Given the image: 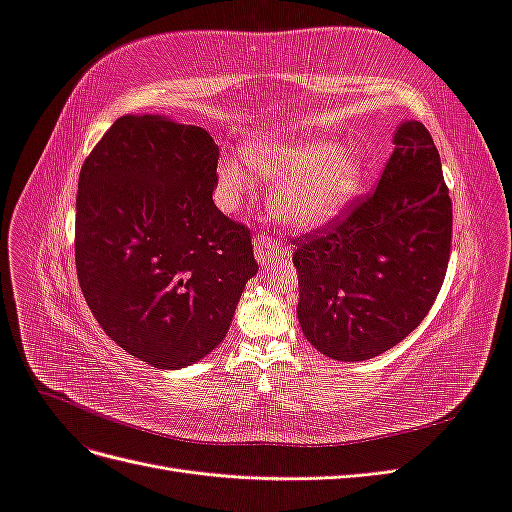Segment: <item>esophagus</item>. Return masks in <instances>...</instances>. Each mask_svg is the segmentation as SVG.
<instances>
[{"label": "esophagus", "instance_id": "34e87169", "mask_svg": "<svg viewBox=\"0 0 512 512\" xmlns=\"http://www.w3.org/2000/svg\"><path fill=\"white\" fill-rule=\"evenodd\" d=\"M254 254H256L260 265H267V262H271V260L284 258L286 250H284V247L277 245L273 239H269L265 235H258L254 239Z\"/></svg>", "mask_w": 512, "mask_h": 512}]
</instances>
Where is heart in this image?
Returning <instances> with one entry per match:
<instances>
[{"label":"heart","mask_w":512,"mask_h":512,"mask_svg":"<svg viewBox=\"0 0 512 512\" xmlns=\"http://www.w3.org/2000/svg\"><path fill=\"white\" fill-rule=\"evenodd\" d=\"M331 141H299L258 145L250 164L269 179L288 177L271 196V209L294 228H314L342 211L359 194L367 177L365 160L354 151L337 153ZM222 183L232 192L247 188V175L237 162L220 168Z\"/></svg>","instance_id":"heart-1"}]
</instances>
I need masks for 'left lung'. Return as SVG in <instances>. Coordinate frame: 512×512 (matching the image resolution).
I'll list each match as a JSON object with an SVG mask.
<instances>
[{"mask_svg":"<svg viewBox=\"0 0 512 512\" xmlns=\"http://www.w3.org/2000/svg\"><path fill=\"white\" fill-rule=\"evenodd\" d=\"M378 188L297 237L301 329L335 361H365L408 337L442 288L453 205L421 121L401 123Z\"/></svg>","mask_w":512,"mask_h":512,"instance_id":"8db88e82","label":"left lung"}]
</instances>
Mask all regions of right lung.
I'll use <instances>...</instances> for the list:
<instances>
[{"mask_svg": "<svg viewBox=\"0 0 512 512\" xmlns=\"http://www.w3.org/2000/svg\"><path fill=\"white\" fill-rule=\"evenodd\" d=\"M220 149L160 115L119 117L87 156L74 258L104 333L160 369L220 346L258 262L250 228L213 205Z\"/></svg>", "mask_w": 512, "mask_h": 512, "instance_id": "add662e5", "label": "right lung"}]
</instances>
